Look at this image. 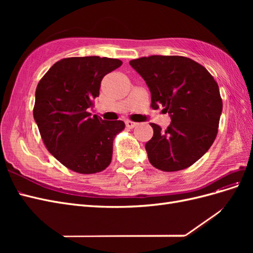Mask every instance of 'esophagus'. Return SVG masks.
I'll return each instance as SVG.
<instances>
[{
    "label": "esophagus",
    "mask_w": 253,
    "mask_h": 253,
    "mask_svg": "<svg viewBox=\"0 0 253 253\" xmlns=\"http://www.w3.org/2000/svg\"><path fill=\"white\" fill-rule=\"evenodd\" d=\"M126 127H128V128H133V127L138 126V124H137V122L131 121V120H126Z\"/></svg>",
    "instance_id": "obj_1"
}]
</instances>
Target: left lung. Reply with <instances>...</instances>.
<instances>
[{
	"instance_id": "1",
	"label": "left lung",
	"mask_w": 253,
	"mask_h": 253,
	"mask_svg": "<svg viewBox=\"0 0 253 253\" xmlns=\"http://www.w3.org/2000/svg\"><path fill=\"white\" fill-rule=\"evenodd\" d=\"M151 91V108L169 113L165 131L151 124L145 143L149 162L156 169L174 172L196 163L216 138L223 101L212 75L182 56H150L129 61Z\"/></svg>"
}]
</instances>
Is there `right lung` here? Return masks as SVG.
I'll return each instance as SVG.
<instances>
[{
  "label": "right lung",
  "mask_w": 253,
  "mask_h": 253,
  "mask_svg": "<svg viewBox=\"0 0 253 253\" xmlns=\"http://www.w3.org/2000/svg\"><path fill=\"white\" fill-rule=\"evenodd\" d=\"M121 64L97 56L64 58L38 83L34 118L45 147L67 169L94 174L110 166L113 141L126 125L90 117L87 109L94 106L102 78Z\"/></svg>",
  "instance_id": "1"
}]
</instances>
